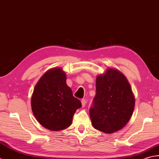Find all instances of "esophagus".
Here are the masks:
<instances>
[{"instance_id": "34e87169", "label": "esophagus", "mask_w": 159, "mask_h": 159, "mask_svg": "<svg viewBox=\"0 0 159 159\" xmlns=\"http://www.w3.org/2000/svg\"><path fill=\"white\" fill-rule=\"evenodd\" d=\"M81 102H82V107L84 108V107L86 106V99H82V101H81Z\"/></svg>"}]
</instances>
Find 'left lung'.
Wrapping results in <instances>:
<instances>
[{
	"instance_id": "8db88e82",
	"label": "left lung",
	"mask_w": 159,
	"mask_h": 159,
	"mask_svg": "<svg viewBox=\"0 0 159 159\" xmlns=\"http://www.w3.org/2000/svg\"><path fill=\"white\" fill-rule=\"evenodd\" d=\"M134 104L127 78L119 70L108 68L96 78V95L90 109L93 128L107 134L120 130L130 119Z\"/></svg>"
}]
</instances>
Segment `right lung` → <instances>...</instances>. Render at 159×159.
<instances>
[{"mask_svg": "<svg viewBox=\"0 0 159 159\" xmlns=\"http://www.w3.org/2000/svg\"><path fill=\"white\" fill-rule=\"evenodd\" d=\"M31 103L37 121L51 131L69 128L77 109L82 106L67 86L65 72L57 67L48 70L38 80Z\"/></svg>", "mask_w": 159, "mask_h": 159, "instance_id": "obj_1", "label": "right lung"}]
</instances>
